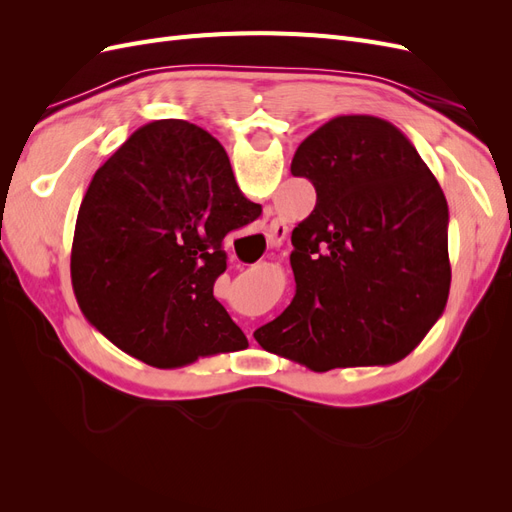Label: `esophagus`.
Returning a JSON list of instances; mask_svg holds the SVG:
<instances>
[{
    "instance_id": "esophagus-1",
    "label": "esophagus",
    "mask_w": 512,
    "mask_h": 512,
    "mask_svg": "<svg viewBox=\"0 0 512 512\" xmlns=\"http://www.w3.org/2000/svg\"><path fill=\"white\" fill-rule=\"evenodd\" d=\"M288 235V226L282 220H271L267 230V241L271 247H280Z\"/></svg>"
}]
</instances>
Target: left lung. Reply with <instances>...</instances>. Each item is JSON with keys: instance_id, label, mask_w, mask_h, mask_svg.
Listing matches in <instances>:
<instances>
[{"instance_id": "left-lung-1", "label": "left lung", "mask_w": 512, "mask_h": 512, "mask_svg": "<svg viewBox=\"0 0 512 512\" xmlns=\"http://www.w3.org/2000/svg\"><path fill=\"white\" fill-rule=\"evenodd\" d=\"M290 170L316 188L292 230V303L256 342L312 371L391 365L444 312L451 288L448 205L391 121L342 115L309 134Z\"/></svg>"}]
</instances>
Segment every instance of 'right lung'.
<instances>
[{"label":"right lung","mask_w":512,"mask_h":512,"mask_svg":"<svg viewBox=\"0 0 512 512\" xmlns=\"http://www.w3.org/2000/svg\"><path fill=\"white\" fill-rule=\"evenodd\" d=\"M260 211L207 130L183 119L138 128L96 170L76 215L70 275L83 316L162 369L243 350L213 284L224 237Z\"/></svg>","instance_id":"add662e5"}]
</instances>
